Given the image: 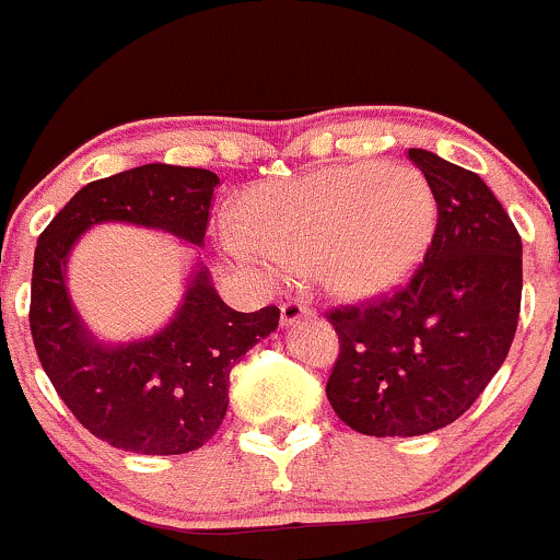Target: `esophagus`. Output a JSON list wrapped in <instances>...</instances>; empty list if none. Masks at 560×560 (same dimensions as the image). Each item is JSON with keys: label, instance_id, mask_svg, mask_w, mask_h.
Returning <instances> with one entry per match:
<instances>
[{"label": "esophagus", "instance_id": "esophagus-1", "mask_svg": "<svg viewBox=\"0 0 560 560\" xmlns=\"http://www.w3.org/2000/svg\"><path fill=\"white\" fill-rule=\"evenodd\" d=\"M313 316V308H308L305 303H284L281 305V327H292L298 324L300 318Z\"/></svg>", "mask_w": 560, "mask_h": 560}]
</instances>
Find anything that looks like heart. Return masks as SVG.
<instances>
[{"instance_id": "heart-1", "label": "heart", "mask_w": 560, "mask_h": 560, "mask_svg": "<svg viewBox=\"0 0 560 560\" xmlns=\"http://www.w3.org/2000/svg\"><path fill=\"white\" fill-rule=\"evenodd\" d=\"M242 212L247 225L218 233L242 273L268 290L316 273L353 303L407 284L439 220L433 188L407 164H350L270 183L244 196Z\"/></svg>"}]
</instances>
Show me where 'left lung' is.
I'll return each mask as SVG.
<instances>
[{"label": "left lung", "mask_w": 560, "mask_h": 560, "mask_svg": "<svg viewBox=\"0 0 560 560\" xmlns=\"http://www.w3.org/2000/svg\"><path fill=\"white\" fill-rule=\"evenodd\" d=\"M439 205L415 279L370 308L329 313L340 355L327 398L364 435H422L472 407L505 361L521 311V236L476 172L409 149Z\"/></svg>", "instance_id": "8db88e82"}]
</instances>
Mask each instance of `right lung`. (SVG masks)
<instances>
[{"label": "right lung", "instance_id": "1", "mask_svg": "<svg viewBox=\"0 0 560 560\" xmlns=\"http://www.w3.org/2000/svg\"><path fill=\"white\" fill-rule=\"evenodd\" d=\"M220 177L153 162L88 183L36 242L31 337L47 377L79 422L116 450L186 454L218 433L233 366L279 327V308L238 313L220 300L201 260ZM103 222L162 230L195 249L187 292L171 322L127 343L97 338L68 292L78 238Z\"/></svg>", "mask_w": 560, "mask_h": 560}]
</instances>
